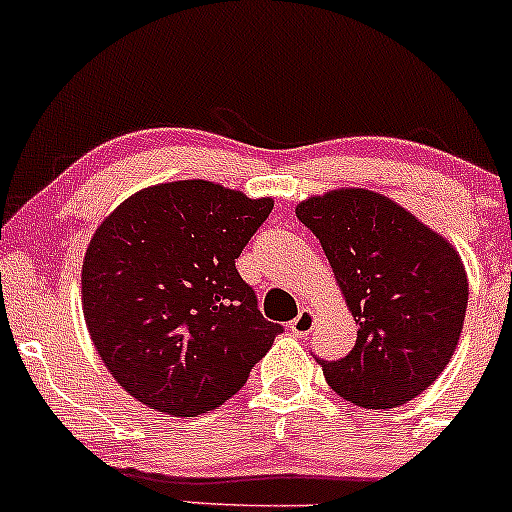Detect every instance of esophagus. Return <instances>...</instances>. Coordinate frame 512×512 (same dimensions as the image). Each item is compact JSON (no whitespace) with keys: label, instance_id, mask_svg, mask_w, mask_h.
<instances>
[{"label":"esophagus","instance_id":"1","mask_svg":"<svg viewBox=\"0 0 512 512\" xmlns=\"http://www.w3.org/2000/svg\"><path fill=\"white\" fill-rule=\"evenodd\" d=\"M312 327H315V315H312L307 307H302V310L298 312V317L290 322V332H293L295 337H307V334L312 332Z\"/></svg>","mask_w":512,"mask_h":512}]
</instances>
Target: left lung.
Here are the masks:
<instances>
[{"label": "left lung", "instance_id": "8db88e82", "mask_svg": "<svg viewBox=\"0 0 512 512\" xmlns=\"http://www.w3.org/2000/svg\"><path fill=\"white\" fill-rule=\"evenodd\" d=\"M359 324L344 359L320 361L334 393L371 410L420 395L452 359L469 283L452 244L371 190H334L298 205Z\"/></svg>", "mask_w": 512, "mask_h": 512}]
</instances>
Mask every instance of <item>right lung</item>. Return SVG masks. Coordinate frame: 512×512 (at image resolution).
I'll return each instance as SVG.
<instances>
[{"label":"right lung","mask_w":512,"mask_h":512,"mask_svg":"<svg viewBox=\"0 0 512 512\" xmlns=\"http://www.w3.org/2000/svg\"><path fill=\"white\" fill-rule=\"evenodd\" d=\"M273 200L207 180L136 192L100 224L82 263L87 329L126 393L158 412L219 408L283 332L236 258Z\"/></svg>","instance_id":"add662e5"}]
</instances>
